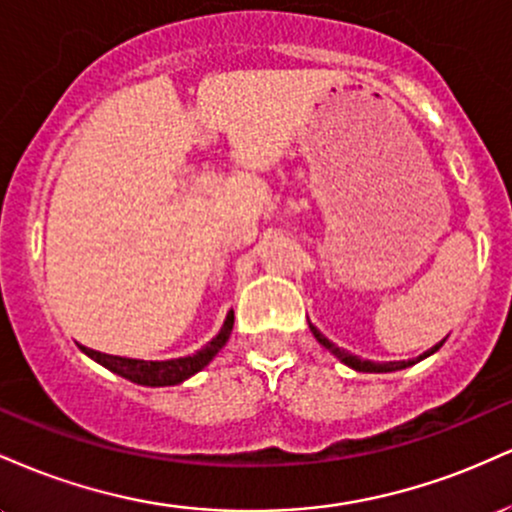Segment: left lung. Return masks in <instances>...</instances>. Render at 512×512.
<instances>
[{"instance_id": "left-lung-1", "label": "left lung", "mask_w": 512, "mask_h": 512, "mask_svg": "<svg viewBox=\"0 0 512 512\" xmlns=\"http://www.w3.org/2000/svg\"><path fill=\"white\" fill-rule=\"evenodd\" d=\"M310 330H313V334H315V339L317 342H320L322 346H325L327 351H332L334 356L339 358V361L342 363H346V366H351L354 370H361V373H392V370H402V368H407V366H411V363H416V361H390V363H375V361H363V358H358V356H354V354H349V351H344V349H339L337 344H332L330 339L327 337H322L320 332L315 330L313 325H310ZM440 346H443V342L440 344H436L433 346L431 351H426L424 356H419V361L421 358H426V356H431L433 351H438Z\"/></svg>"}]
</instances>
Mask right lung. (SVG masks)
<instances>
[{
  "mask_svg": "<svg viewBox=\"0 0 512 512\" xmlns=\"http://www.w3.org/2000/svg\"><path fill=\"white\" fill-rule=\"evenodd\" d=\"M233 330V310L226 315V322H223L221 332L216 334L211 342L204 346V349L195 351L192 356L182 358H170V361H137V358H122V356H110L101 354V351L86 349L84 354L91 356L93 361H98L113 373L122 375V378L132 380L137 385H149V387H163V385H178L190 375H195L197 370H202L207 363L219 354V349L228 342Z\"/></svg>",
  "mask_w": 512,
  "mask_h": 512,
  "instance_id": "add662e5",
  "label": "right lung"
}]
</instances>
